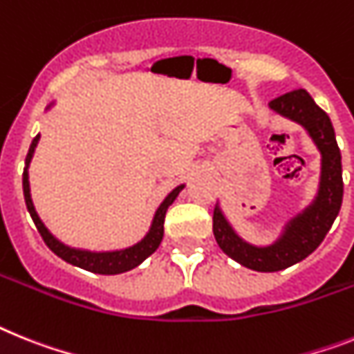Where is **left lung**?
<instances>
[{
    "label": "left lung",
    "mask_w": 354,
    "mask_h": 354,
    "mask_svg": "<svg viewBox=\"0 0 354 354\" xmlns=\"http://www.w3.org/2000/svg\"><path fill=\"white\" fill-rule=\"evenodd\" d=\"M268 106L279 117L299 124L310 136L320 153V178L313 200L288 218L279 236L268 245L246 241L228 221L218 200L214 207L212 230L219 248L230 259L255 272H279L301 263L317 250L340 212L344 196L342 154L328 113L320 109L302 88L281 95Z\"/></svg>",
    "instance_id": "1"
}]
</instances>
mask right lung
Returning <instances> with one entry per match:
<instances>
[{
    "mask_svg": "<svg viewBox=\"0 0 354 354\" xmlns=\"http://www.w3.org/2000/svg\"><path fill=\"white\" fill-rule=\"evenodd\" d=\"M53 106H55V100H52V102L46 106L44 111H50ZM39 138L41 135H37L34 140H32L30 149H28V154H26L25 171H23V192H25L26 209H28V212H30L32 219H34L35 227H37V230H39L41 237H43L44 243L48 245V248L53 252V254L59 255L62 261H66V263L77 266V268L86 270V272L100 273V275H117V273H124L136 268V266L144 263L151 254L156 252V248L160 246L163 237V221H165V212H167V209L172 205V201L176 200L178 194L183 191L185 183L174 187V189L165 196V200L160 203V207L156 209V212H154L149 230H147L145 236L142 237L140 241H136L135 245L126 246V248H117V250H90V248H81V246L66 245V243H62L61 239H57V237L53 236L48 228H46V225H44L43 219L39 218L37 210H35L34 201H32L30 174H28V169H30V162L32 158H34L35 147H37V144H39Z\"/></svg>",
    "mask_w": 354,
    "mask_h": 354,
    "instance_id": "obj_1",
    "label": "right lung"
}]
</instances>
